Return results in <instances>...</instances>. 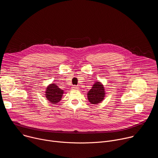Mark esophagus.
<instances>
[{
  "label": "esophagus",
  "mask_w": 158,
  "mask_h": 158,
  "mask_svg": "<svg viewBox=\"0 0 158 158\" xmlns=\"http://www.w3.org/2000/svg\"><path fill=\"white\" fill-rule=\"evenodd\" d=\"M72 88H73V89H74V90H77V89H79V87L76 86V85H73V87Z\"/></svg>",
  "instance_id": "34e87169"
}]
</instances>
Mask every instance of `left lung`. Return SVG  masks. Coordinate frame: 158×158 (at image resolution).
<instances>
[{
	"mask_svg": "<svg viewBox=\"0 0 158 158\" xmlns=\"http://www.w3.org/2000/svg\"><path fill=\"white\" fill-rule=\"evenodd\" d=\"M105 94L104 85L102 82L98 81L93 85V87L87 94L88 101L91 104L98 105L103 101Z\"/></svg>",
	"mask_w": 158,
	"mask_h": 158,
	"instance_id": "1",
	"label": "left lung"
}]
</instances>
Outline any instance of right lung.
<instances>
[{
	"mask_svg": "<svg viewBox=\"0 0 158 158\" xmlns=\"http://www.w3.org/2000/svg\"><path fill=\"white\" fill-rule=\"evenodd\" d=\"M64 91L57 86L56 84H49L45 91V97L52 104H56L60 102Z\"/></svg>",
	"mask_w": 158,
	"mask_h": 158,
	"instance_id": "obj_1",
	"label": "right lung"
}]
</instances>
